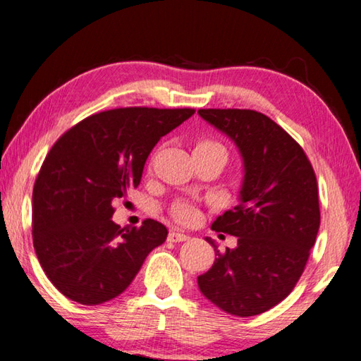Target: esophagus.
<instances>
[{
	"mask_svg": "<svg viewBox=\"0 0 361 361\" xmlns=\"http://www.w3.org/2000/svg\"><path fill=\"white\" fill-rule=\"evenodd\" d=\"M189 239V235L183 234V232H178V231H172L169 234V240L170 242H185Z\"/></svg>",
	"mask_w": 361,
	"mask_h": 361,
	"instance_id": "esophagus-1",
	"label": "esophagus"
}]
</instances>
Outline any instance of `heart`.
<instances>
[{"instance_id":"obj_1","label":"heart","mask_w":361,"mask_h":361,"mask_svg":"<svg viewBox=\"0 0 361 361\" xmlns=\"http://www.w3.org/2000/svg\"><path fill=\"white\" fill-rule=\"evenodd\" d=\"M197 148H221V146L213 142H202L197 145ZM172 216L178 223L192 224L197 221L199 210L197 207H195L192 202H189V200H178V202H175L172 207Z\"/></svg>"}]
</instances>
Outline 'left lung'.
<instances>
[{
	"instance_id": "8db88e82",
	"label": "left lung",
	"mask_w": 361,
	"mask_h": 361,
	"mask_svg": "<svg viewBox=\"0 0 361 361\" xmlns=\"http://www.w3.org/2000/svg\"><path fill=\"white\" fill-rule=\"evenodd\" d=\"M229 137L243 162L239 204L212 229L237 237L197 285L226 314L252 317L290 295L302 276L320 228L319 188L307 156L282 127L253 109H199Z\"/></svg>"
}]
</instances>
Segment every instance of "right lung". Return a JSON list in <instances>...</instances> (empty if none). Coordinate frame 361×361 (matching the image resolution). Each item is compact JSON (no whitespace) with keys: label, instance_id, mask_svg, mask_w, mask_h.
<instances>
[{"label":"right lung","instance_id":"add662e5","mask_svg":"<svg viewBox=\"0 0 361 361\" xmlns=\"http://www.w3.org/2000/svg\"><path fill=\"white\" fill-rule=\"evenodd\" d=\"M191 108H119L92 114L57 140L33 188V245L54 286L71 301L97 305L127 290L166 226L113 221V204L142 181L161 137Z\"/></svg>","mask_w":361,"mask_h":361}]
</instances>
